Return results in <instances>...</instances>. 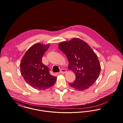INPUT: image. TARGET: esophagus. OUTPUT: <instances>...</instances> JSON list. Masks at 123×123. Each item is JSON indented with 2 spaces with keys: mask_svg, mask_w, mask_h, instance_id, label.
<instances>
[{
  "mask_svg": "<svg viewBox=\"0 0 123 123\" xmlns=\"http://www.w3.org/2000/svg\"><path fill=\"white\" fill-rule=\"evenodd\" d=\"M66 72H67V71H66V70L65 69H62L61 70L60 72V73H66Z\"/></svg>",
  "mask_w": 123,
  "mask_h": 123,
  "instance_id": "34e87169",
  "label": "esophagus"
}]
</instances>
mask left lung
<instances>
[{
  "instance_id": "8db88e82",
  "label": "left lung",
  "mask_w": 123,
  "mask_h": 123,
  "mask_svg": "<svg viewBox=\"0 0 123 123\" xmlns=\"http://www.w3.org/2000/svg\"><path fill=\"white\" fill-rule=\"evenodd\" d=\"M68 59V68L75 74L76 79L69 83L71 86L79 91L86 90L97 80L101 71L97 55L90 46L79 38L61 42L58 45Z\"/></svg>"
}]
</instances>
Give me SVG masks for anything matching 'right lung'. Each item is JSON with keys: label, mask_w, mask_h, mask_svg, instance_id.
I'll list each match as a JSON object with an SVG mask.
<instances>
[{"label": "right lung", "mask_w": 123, "mask_h": 123, "mask_svg": "<svg viewBox=\"0 0 123 123\" xmlns=\"http://www.w3.org/2000/svg\"><path fill=\"white\" fill-rule=\"evenodd\" d=\"M49 45L39 43L33 45L26 51L20 64L24 80L30 86L39 90L52 86L57 80V77L51 75L49 68L42 62Z\"/></svg>", "instance_id": "obj_1"}]
</instances>
